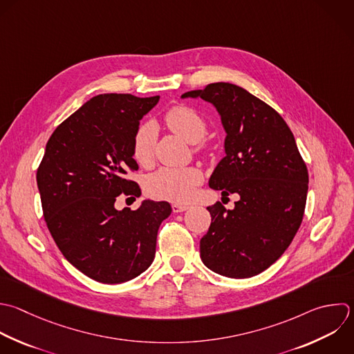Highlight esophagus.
I'll list each match as a JSON object with an SVG mask.
<instances>
[{
	"label": "esophagus",
	"instance_id": "obj_1",
	"mask_svg": "<svg viewBox=\"0 0 354 354\" xmlns=\"http://www.w3.org/2000/svg\"><path fill=\"white\" fill-rule=\"evenodd\" d=\"M171 209L174 213H180V212H185L189 209V205H184V203H173Z\"/></svg>",
	"mask_w": 354,
	"mask_h": 354
}]
</instances>
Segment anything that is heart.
<instances>
[{
	"mask_svg": "<svg viewBox=\"0 0 354 354\" xmlns=\"http://www.w3.org/2000/svg\"><path fill=\"white\" fill-rule=\"evenodd\" d=\"M165 123L169 130L194 144L196 152L203 151L205 145L201 142V140L207 133V122L198 111L185 105L173 106L166 112ZM155 142L156 130L153 124L142 123L133 136V159L141 166H148L153 159ZM202 181L203 173L196 166L160 167L147 177L145 191L155 199L185 202L191 199L195 188Z\"/></svg>",
	"mask_w": 354,
	"mask_h": 354,
	"instance_id": "obj_1",
	"label": "heart"
}]
</instances>
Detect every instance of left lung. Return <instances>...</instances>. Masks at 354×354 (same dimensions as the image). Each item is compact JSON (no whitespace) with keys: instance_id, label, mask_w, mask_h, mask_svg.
<instances>
[{"instance_id":"8db88e82","label":"left lung","mask_w":354,"mask_h":354,"mask_svg":"<svg viewBox=\"0 0 354 354\" xmlns=\"http://www.w3.org/2000/svg\"><path fill=\"white\" fill-rule=\"evenodd\" d=\"M183 97L212 102L225 129V156L209 185L235 207L207 206L212 223L201 239L210 270L231 278L253 277L275 263L295 238L304 214L308 173L295 137L270 105L230 83H212Z\"/></svg>"}]
</instances>
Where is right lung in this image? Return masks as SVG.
<instances>
[{"label": "right lung", "instance_id": "1", "mask_svg": "<svg viewBox=\"0 0 354 354\" xmlns=\"http://www.w3.org/2000/svg\"><path fill=\"white\" fill-rule=\"evenodd\" d=\"M159 95L101 94L87 101L51 134L37 169L47 227L79 271L104 283H120L152 263L158 230L171 213L167 202L115 209L119 195L140 196L127 177L138 169L131 141Z\"/></svg>", "mask_w": 354, "mask_h": 354}]
</instances>
